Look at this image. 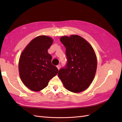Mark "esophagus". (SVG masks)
<instances>
[{"label":"esophagus","instance_id":"34e87169","mask_svg":"<svg viewBox=\"0 0 122 122\" xmlns=\"http://www.w3.org/2000/svg\"><path fill=\"white\" fill-rule=\"evenodd\" d=\"M61 65L60 64V65H58L57 66V69H58V70H60V68H61Z\"/></svg>","mask_w":122,"mask_h":122}]
</instances>
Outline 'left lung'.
<instances>
[{
  "label": "left lung",
  "instance_id": "obj_1",
  "mask_svg": "<svg viewBox=\"0 0 122 122\" xmlns=\"http://www.w3.org/2000/svg\"><path fill=\"white\" fill-rule=\"evenodd\" d=\"M67 62L59 70L58 76L68 91L80 93L90 86L96 72L97 58L93 47L77 35L62 36Z\"/></svg>",
  "mask_w": 122,
  "mask_h": 122
}]
</instances>
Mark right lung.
I'll use <instances>...</instances> for the list:
<instances>
[{"label":"right lung","instance_id":"obj_1","mask_svg":"<svg viewBox=\"0 0 122 122\" xmlns=\"http://www.w3.org/2000/svg\"><path fill=\"white\" fill-rule=\"evenodd\" d=\"M53 43L49 36H37L29 43L22 53L19 63L20 77L29 89L39 91L46 87L58 70L51 64L52 56L48 52Z\"/></svg>","mask_w":122,"mask_h":122}]
</instances>
